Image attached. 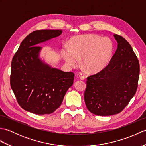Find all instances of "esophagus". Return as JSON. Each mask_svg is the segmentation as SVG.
I'll return each mask as SVG.
<instances>
[{
    "label": "esophagus",
    "instance_id": "1",
    "mask_svg": "<svg viewBox=\"0 0 146 146\" xmlns=\"http://www.w3.org/2000/svg\"><path fill=\"white\" fill-rule=\"evenodd\" d=\"M78 75H79V77L80 78V79H82V80H84L86 78L85 74L83 73H82V72L79 73Z\"/></svg>",
    "mask_w": 146,
    "mask_h": 146
}]
</instances>
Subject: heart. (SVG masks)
I'll return each mask as SVG.
<instances>
[{
  "label": "heart",
  "mask_w": 146,
  "mask_h": 146,
  "mask_svg": "<svg viewBox=\"0 0 146 146\" xmlns=\"http://www.w3.org/2000/svg\"><path fill=\"white\" fill-rule=\"evenodd\" d=\"M114 52V44L110 38H102L93 34L73 37L70 48L66 46L63 53L64 60L72 66H83L89 72H98L110 63Z\"/></svg>",
  "instance_id": "b5f03b06"
}]
</instances>
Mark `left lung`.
<instances>
[{
	"label": "left lung",
	"instance_id": "obj_1",
	"mask_svg": "<svg viewBox=\"0 0 146 146\" xmlns=\"http://www.w3.org/2000/svg\"><path fill=\"white\" fill-rule=\"evenodd\" d=\"M118 43L110 63L86 78V106L91 113L109 116L120 113L137 91L140 67L137 56L126 40L114 35Z\"/></svg>",
	"mask_w": 146,
	"mask_h": 146
}]
</instances>
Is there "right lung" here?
Here are the masks:
<instances>
[{"label": "right lung", "mask_w": 146, "mask_h": 146, "mask_svg": "<svg viewBox=\"0 0 146 146\" xmlns=\"http://www.w3.org/2000/svg\"><path fill=\"white\" fill-rule=\"evenodd\" d=\"M61 30H37L22 41L11 63L10 83L19 105L37 115L50 114L60 107L75 74L51 68L38 58L36 46L60 36Z\"/></svg>", "instance_id": "right-lung-1"}]
</instances>
